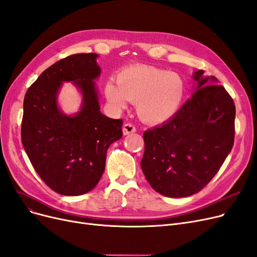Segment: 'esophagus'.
<instances>
[{
	"instance_id": "esophagus-1",
	"label": "esophagus",
	"mask_w": 257,
	"mask_h": 257,
	"mask_svg": "<svg viewBox=\"0 0 257 257\" xmlns=\"http://www.w3.org/2000/svg\"><path fill=\"white\" fill-rule=\"evenodd\" d=\"M122 131H123V134L128 135V134H131V133L136 132V126L134 124H132V123H125V124L122 127Z\"/></svg>"
}]
</instances>
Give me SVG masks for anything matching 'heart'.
<instances>
[{"label":"heart","instance_id":"b5f03b06","mask_svg":"<svg viewBox=\"0 0 257 257\" xmlns=\"http://www.w3.org/2000/svg\"><path fill=\"white\" fill-rule=\"evenodd\" d=\"M117 82L106 83L107 100L119 109L125 108L128 101L137 103L141 119L151 123L173 117L180 109L186 92V85L178 73L149 66L123 70Z\"/></svg>","mask_w":257,"mask_h":257}]
</instances>
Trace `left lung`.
Returning <instances> with one entry per match:
<instances>
[{"label": "left lung", "mask_w": 257, "mask_h": 257, "mask_svg": "<svg viewBox=\"0 0 257 257\" xmlns=\"http://www.w3.org/2000/svg\"><path fill=\"white\" fill-rule=\"evenodd\" d=\"M190 100L162 125L144 133L141 169L151 187L169 198L189 197L211 181L231 152L236 108L216 77L203 76Z\"/></svg>", "instance_id": "left-lung-1"}]
</instances>
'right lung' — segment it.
I'll use <instances>...</instances> for the list:
<instances>
[{"mask_svg": "<svg viewBox=\"0 0 257 257\" xmlns=\"http://www.w3.org/2000/svg\"><path fill=\"white\" fill-rule=\"evenodd\" d=\"M95 53L58 60L39 75L24 96L21 139L41 180L57 193L81 196L99 183L106 152L122 137L121 119L100 111L93 79L101 73ZM63 81H73L83 94L82 108L66 116L56 94Z\"/></svg>", "mask_w": 257, "mask_h": 257, "instance_id": "right-lung-1", "label": "right lung"}]
</instances>
